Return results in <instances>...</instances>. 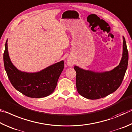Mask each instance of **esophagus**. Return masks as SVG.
<instances>
[{
    "label": "esophagus",
    "mask_w": 132,
    "mask_h": 132,
    "mask_svg": "<svg viewBox=\"0 0 132 132\" xmlns=\"http://www.w3.org/2000/svg\"><path fill=\"white\" fill-rule=\"evenodd\" d=\"M67 64L69 67H72L73 65V62L72 60L71 59H68L67 60Z\"/></svg>",
    "instance_id": "34e87169"
}]
</instances>
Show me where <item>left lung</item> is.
<instances>
[{
	"label": "left lung",
	"mask_w": 132,
	"mask_h": 132,
	"mask_svg": "<svg viewBox=\"0 0 132 132\" xmlns=\"http://www.w3.org/2000/svg\"><path fill=\"white\" fill-rule=\"evenodd\" d=\"M128 51L123 36L122 57L118 65L105 72L86 70L75 65L76 86L78 92L84 97L96 100L105 97L117 90L123 79L128 64Z\"/></svg>",
	"instance_id": "8db88e82"
}]
</instances>
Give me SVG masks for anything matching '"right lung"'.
Listing matches in <instances>:
<instances>
[{
    "label": "right lung",
    "mask_w": 132,
    "mask_h": 132,
    "mask_svg": "<svg viewBox=\"0 0 132 132\" xmlns=\"http://www.w3.org/2000/svg\"><path fill=\"white\" fill-rule=\"evenodd\" d=\"M4 68L14 87L31 98H42L49 96L56 87L57 81L64 69L63 60L36 72L21 71L11 61L8 52L7 39L3 54Z\"/></svg>",
    "instance_id": "add662e5"
}]
</instances>
